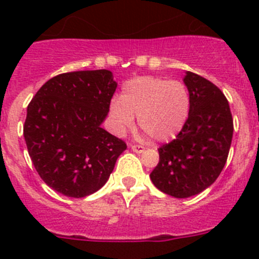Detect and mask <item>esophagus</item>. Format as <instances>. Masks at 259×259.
Returning a JSON list of instances; mask_svg holds the SVG:
<instances>
[{"label":"esophagus","instance_id":"1","mask_svg":"<svg viewBox=\"0 0 259 259\" xmlns=\"http://www.w3.org/2000/svg\"><path fill=\"white\" fill-rule=\"evenodd\" d=\"M131 149L134 150L135 153H143L144 150H145V148H144L143 145H131Z\"/></svg>","mask_w":259,"mask_h":259}]
</instances>
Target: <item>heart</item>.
Returning <instances> with one entry per match:
<instances>
[{
  "label": "heart",
  "mask_w": 259,
  "mask_h": 259,
  "mask_svg": "<svg viewBox=\"0 0 259 259\" xmlns=\"http://www.w3.org/2000/svg\"><path fill=\"white\" fill-rule=\"evenodd\" d=\"M191 96L178 80L140 76L123 85L120 98L111 101L109 109L115 132L125 134L135 124L157 143H167L179 135L188 120Z\"/></svg>",
  "instance_id": "obj_1"
}]
</instances>
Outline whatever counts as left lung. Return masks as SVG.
Here are the masks:
<instances>
[{
    "mask_svg": "<svg viewBox=\"0 0 259 259\" xmlns=\"http://www.w3.org/2000/svg\"><path fill=\"white\" fill-rule=\"evenodd\" d=\"M191 96L188 120L175 140L162 145L150 174L153 184L175 198L201 193L217 180L227 161L233 120L221 89L191 71L183 79Z\"/></svg>",
    "mask_w": 259,
    "mask_h": 259,
    "instance_id": "left-lung-1",
    "label": "left lung"
}]
</instances>
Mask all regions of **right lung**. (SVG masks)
<instances>
[{
  "label": "right lung",
  "instance_id": "right-lung-1",
  "mask_svg": "<svg viewBox=\"0 0 259 259\" xmlns=\"http://www.w3.org/2000/svg\"><path fill=\"white\" fill-rule=\"evenodd\" d=\"M109 70L57 75L27 107L23 135L40 178L58 193L81 198L102 188L124 141L105 131L116 89Z\"/></svg>",
  "mask_w": 259,
  "mask_h": 259
}]
</instances>
